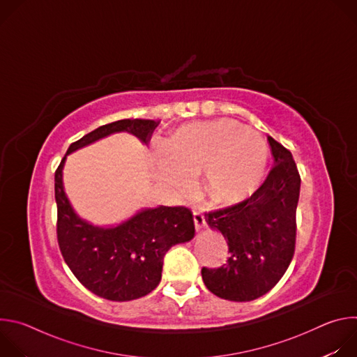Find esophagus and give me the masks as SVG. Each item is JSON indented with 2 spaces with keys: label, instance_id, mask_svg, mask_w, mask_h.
Wrapping results in <instances>:
<instances>
[{
  "label": "esophagus",
  "instance_id": "obj_1",
  "mask_svg": "<svg viewBox=\"0 0 357 357\" xmlns=\"http://www.w3.org/2000/svg\"><path fill=\"white\" fill-rule=\"evenodd\" d=\"M193 220H195V227H196V230H202L203 227L206 226L205 216H203V213H202V212L193 211Z\"/></svg>",
  "mask_w": 357,
  "mask_h": 357
}]
</instances>
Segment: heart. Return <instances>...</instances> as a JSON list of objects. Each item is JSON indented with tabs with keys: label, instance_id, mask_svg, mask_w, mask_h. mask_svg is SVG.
I'll use <instances>...</instances> for the list:
<instances>
[{
	"label": "heart",
	"instance_id": "1",
	"mask_svg": "<svg viewBox=\"0 0 357 357\" xmlns=\"http://www.w3.org/2000/svg\"><path fill=\"white\" fill-rule=\"evenodd\" d=\"M155 175L181 190L192 174L203 172V185L220 203L248 196L261 182L268 158L267 141L233 120H215L181 127L171 139H152Z\"/></svg>",
	"mask_w": 357,
	"mask_h": 357
}]
</instances>
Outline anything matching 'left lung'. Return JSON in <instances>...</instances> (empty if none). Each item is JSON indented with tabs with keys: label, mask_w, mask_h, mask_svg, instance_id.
Masks as SVG:
<instances>
[{
	"label": "left lung",
	"mask_w": 357,
	"mask_h": 357,
	"mask_svg": "<svg viewBox=\"0 0 357 357\" xmlns=\"http://www.w3.org/2000/svg\"><path fill=\"white\" fill-rule=\"evenodd\" d=\"M274 167L264 183L234 206L205 213L227 240L220 268H202L206 288L219 298L247 302L267 294L285 274L295 250V213L301 178L291 152L268 137Z\"/></svg>",
	"instance_id": "1"
}]
</instances>
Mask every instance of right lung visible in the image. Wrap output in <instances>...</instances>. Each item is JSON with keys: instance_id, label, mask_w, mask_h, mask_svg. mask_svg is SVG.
<instances>
[{"instance_id": "right-lung-1", "label": "right lung", "mask_w": 357, "mask_h": 357, "mask_svg": "<svg viewBox=\"0 0 357 357\" xmlns=\"http://www.w3.org/2000/svg\"><path fill=\"white\" fill-rule=\"evenodd\" d=\"M160 121L120 120L101 126L70 144L55 172L58 243L75 277L93 294L109 301H131L154 291L161 281L164 256L195 236L188 208H145L117 226L101 227L82 219L65 193L63 167L72 152L114 132H130L148 144Z\"/></svg>"}]
</instances>
